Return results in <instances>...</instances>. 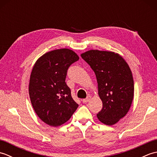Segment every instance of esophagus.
Returning a JSON list of instances; mask_svg holds the SVG:
<instances>
[{
	"instance_id": "34e87169",
	"label": "esophagus",
	"mask_w": 157,
	"mask_h": 157,
	"mask_svg": "<svg viewBox=\"0 0 157 157\" xmlns=\"http://www.w3.org/2000/svg\"><path fill=\"white\" fill-rule=\"evenodd\" d=\"M91 99V96H88L87 97H86V98H84V99H83L82 100V102H84V103H86V102H88Z\"/></svg>"
}]
</instances>
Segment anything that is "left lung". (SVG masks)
Segmentation results:
<instances>
[{
  "mask_svg": "<svg viewBox=\"0 0 157 157\" xmlns=\"http://www.w3.org/2000/svg\"><path fill=\"white\" fill-rule=\"evenodd\" d=\"M82 58L95 73L102 109L97 114L107 125L117 123L128 113L134 98V79L128 63L117 53L90 50Z\"/></svg>",
  "mask_w": 157,
  "mask_h": 157,
  "instance_id": "left-lung-1",
  "label": "left lung"
}]
</instances>
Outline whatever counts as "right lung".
I'll list each match as a JSON object with an SVG mask.
<instances>
[{
  "label": "right lung",
  "mask_w": 157,
  "mask_h": 157,
  "mask_svg": "<svg viewBox=\"0 0 157 157\" xmlns=\"http://www.w3.org/2000/svg\"><path fill=\"white\" fill-rule=\"evenodd\" d=\"M79 59L68 48L54 50L40 57L32 69L29 98L36 113L46 124L61 125L78 107L65 78L70 65Z\"/></svg>",
  "instance_id": "right-lung-1"
}]
</instances>
